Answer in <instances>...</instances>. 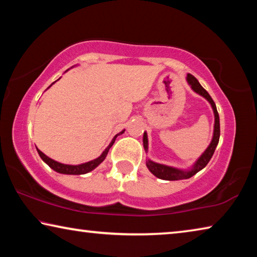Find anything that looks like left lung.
I'll return each mask as SVG.
<instances>
[{
  "mask_svg": "<svg viewBox=\"0 0 257 257\" xmlns=\"http://www.w3.org/2000/svg\"><path fill=\"white\" fill-rule=\"evenodd\" d=\"M187 84L190 86V88L194 90L195 93L201 95L206 101L211 104V107L213 110V114H214V128H213V136L211 139V143L206 147V150L203 152L202 155L195 161V162L190 165L188 169H180L176 167H171V165L167 164H161L158 162H154L150 158L146 160V167L149 170L153 173V175L159 178V179L162 180H182V179H188V178L193 177L196 175L206 167V164L210 162L211 158L214 154V151L216 149L217 144H219L220 139V119H219V113H217L215 103L213 102L212 97L210 96L205 89L203 88L202 85L199 84V81L191 75H187L186 77ZM143 145H144V150L147 153L149 152V137H147V133H144V136H143Z\"/></svg>",
  "mask_w": 257,
  "mask_h": 257,
  "instance_id": "left-lung-1",
  "label": "left lung"
}]
</instances>
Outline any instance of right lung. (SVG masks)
Returning a JSON list of instances; mask_svg holds the SVG:
<instances>
[{
  "instance_id": "add662e5",
  "label": "right lung",
  "mask_w": 257,
  "mask_h": 257,
  "mask_svg": "<svg viewBox=\"0 0 257 257\" xmlns=\"http://www.w3.org/2000/svg\"><path fill=\"white\" fill-rule=\"evenodd\" d=\"M76 66H72L71 68H75ZM70 68V69H71ZM69 70V69H68ZM67 70V71H68ZM60 79V78H59ZM58 79V80H59ZM55 82V81H54ZM53 82V84H54ZM52 84V85H53ZM51 85V86H52ZM50 86V87H51ZM49 87V88H50ZM124 133V129L123 130H121V132L119 133V134H116L114 137L112 138V141H111V143L110 144H108V146L106 147L105 150L103 151V153L98 156V158H96V159H94V160H92V161H88V162H85V163H81V164H76V165H72V164H64V163H60V162H58V161H55V160H53V159H51V158H49V156L47 155H45L44 153H43V152H41L40 150L37 149V152H38V154H40V156H41V159L44 161V162L49 165V167L51 168V169H53V170L55 171V172H59V173H62V175H75V176H78V175H85V173H88V172H90V171H93L95 168H97L99 164H101L104 160H105V158H106V155H107V153H108V150L111 149L112 147V145L114 144V142H115V138L119 136V135H121V134H123Z\"/></svg>"
}]
</instances>
